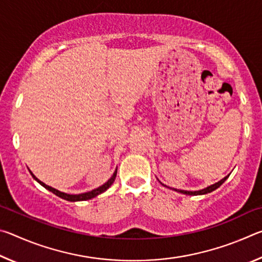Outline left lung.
Instances as JSON below:
<instances>
[{"mask_svg": "<svg viewBox=\"0 0 262 262\" xmlns=\"http://www.w3.org/2000/svg\"><path fill=\"white\" fill-rule=\"evenodd\" d=\"M229 176L230 174H228L227 177H224L223 179H221L220 181H217V183H215L214 185H210V186H208V187H206V188H203V189H200V190H184V189H176V188H170L168 187V186H166V185H164L163 183H161V181H159V183H161L163 186H165V187H167V188H170V189H173V190H176V192H178V193H181V194H186V195H203V194H208V193H210V192H212V190H215V189H217L220 187V186L224 183L225 180H227L228 178H229Z\"/></svg>", "mask_w": 262, "mask_h": 262, "instance_id": "1", "label": "left lung"}]
</instances>
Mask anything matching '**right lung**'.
I'll return each mask as SVG.
<instances>
[{
    "instance_id": "right-lung-1",
    "label": "right lung",
    "mask_w": 262,
    "mask_h": 262,
    "mask_svg": "<svg viewBox=\"0 0 262 262\" xmlns=\"http://www.w3.org/2000/svg\"><path fill=\"white\" fill-rule=\"evenodd\" d=\"M30 171V170H29ZM117 171H118V168H115V171H114V173L112 174V177H111V178L106 181V183L104 184V185H101V186H99L98 188H95V189H92V190H90V192H86V193H81V194H67V193H63V192H61V190H57V189H55V188H53V187H51V186H48V185H46L45 183H42L41 180H39L37 177H35L32 172L30 171V173H31V176L33 177V179L34 180H37L39 184H40L41 186H43V187H45L46 189H48L50 190V192H52V193H54L55 195H57V196L59 198H61V199H63V200H67V201H72V202H75V201H85V200H90V199H94V198H96L97 195H99V194H101V193H104L106 189H108L110 187H111V185H112L113 183H114V180H115V177H117Z\"/></svg>"
}]
</instances>
